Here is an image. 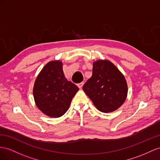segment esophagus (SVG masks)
<instances>
[{
  "mask_svg": "<svg viewBox=\"0 0 160 160\" xmlns=\"http://www.w3.org/2000/svg\"><path fill=\"white\" fill-rule=\"evenodd\" d=\"M83 84H84V82H80V83H78V84L77 85H78V87L80 88H81L82 87V86H83Z\"/></svg>",
  "mask_w": 160,
  "mask_h": 160,
  "instance_id": "obj_1",
  "label": "esophagus"
}]
</instances>
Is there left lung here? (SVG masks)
Masks as SVG:
<instances>
[{
  "mask_svg": "<svg viewBox=\"0 0 160 160\" xmlns=\"http://www.w3.org/2000/svg\"><path fill=\"white\" fill-rule=\"evenodd\" d=\"M83 90L99 111L118 109L126 99L128 87L124 76L112 62L99 60L93 63L92 74Z\"/></svg>",
  "mask_w": 160,
  "mask_h": 160,
  "instance_id": "left-lung-1",
  "label": "left lung"
}]
</instances>
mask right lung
Returning a JSON list of instances; mask_svg holds the SVG:
<instances>
[{
	"label": "right lung",
	"mask_w": 160,
	"mask_h": 160,
	"mask_svg": "<svg viewBox=\"0 0 160 160\" xmlns=\"http://www.w3.org/2000/svg\"><path fill=\"white\" fill-rule=\"evenodd\" d=\"M79 88L65 78L62 62H48L36 78L33 94L37 107L46 115L59 118L68 111Z\"/></svg>",
	"instance_id": "add662e5"
}]
</instances>
